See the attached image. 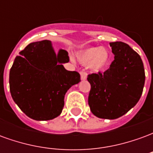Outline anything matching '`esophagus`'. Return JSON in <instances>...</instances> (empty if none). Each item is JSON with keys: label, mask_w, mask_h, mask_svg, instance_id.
<instances>
[{"label": "esophagus", "mask_w": 153, "mask_h": 153, "mask_svg": "<svg viewBox=\"0 0 153 153\" xmlns=\"http://www.w3.org/2000/svg\"><path fill=\"white\" fill-rule=\"evenodd\" d=\"M80 77H81V80H85L87 79V74L83 71L80 72Z\"/></svg>", "instance_id": "obj_1"}]
</instances>
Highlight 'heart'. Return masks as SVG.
I'll return each mask as SVG.
<instances>
[{
    "instance_id": "1",
    "label": "heart",
    "mask_w": 153,
    "mask_h": 153,
    "mask_svg": "<svg viewBox=\"0 0 153 153\" xmlns=\"http://www.w3.org/2000/svg\"><path fill=\"white\" fill-rule=\"evenodd\" d=\"M78 61L83 65H88L94 72L104 70L109 63L110 55L106 48L91 47L80 51L76 54Z\"/></svg>"
}]
</instances>
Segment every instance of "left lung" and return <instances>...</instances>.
Returning a JSON list of instances; mask_svg holds the SVG:
<instances>
[{
	"mask_svg": "<svg viewBox=\"0 0 153 153\" xmlns=\"http://www.w3.org/2000/svg\"><path fill=\"white\" fill-rule=\"evenodd\" d=\"M114 60L103 74L88 76V105L97 117L115 120L128 112L141 97L145 83L143 63L128 44L110 42Z\"/></svg>",
	"mask_w": 153,
	"mask_h": 153,
	"instance_id": "obj_1",
	"label": "left lung"
}]
</instances>
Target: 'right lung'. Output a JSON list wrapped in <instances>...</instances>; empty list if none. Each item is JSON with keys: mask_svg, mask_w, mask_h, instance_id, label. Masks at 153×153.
<instances>
[{"mask_svg": "<svg viewBox=\"0 0 153 153\" xmlns=\"http://www.w3.org/2000/svg\"><path fill=\"white\" fill-rule=\"evenodd\" d=\"M15 57L10 71V91L14 102L35 120H49L60 115L65 95L79 83V74L65 69L70 59L60 49L56 53L51 42L28 44Z\"/></svg>", "mask_w": 153, "mask_h": 153, "instance_id": "right-lung-1", "label": "right lung"}]
</instances>
